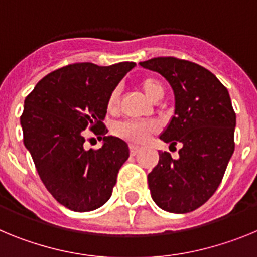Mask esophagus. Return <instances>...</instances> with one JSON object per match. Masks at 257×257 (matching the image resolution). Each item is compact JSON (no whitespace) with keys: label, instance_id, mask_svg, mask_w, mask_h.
<instances>
[{"label":"esophagus","instance_id":"obj_1","mask_svg":"<svg viewBox=\"0 0 257 257\" xmlns=\"http://www.w3.org/2000/svg\"><path fill=\"white\" fill-rule=\"evenodd\" d=\"M140 148L139 147H135V145H130V154L131 156H136V154L139 153Z\"/></svg>","mask_w":257,"mask_h":257}]
</instances>
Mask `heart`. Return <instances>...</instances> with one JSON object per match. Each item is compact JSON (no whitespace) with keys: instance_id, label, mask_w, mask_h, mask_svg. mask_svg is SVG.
Returning <instances> with one entry per match:
<instances>
[{"instance_id":"heart-1","label":"heart","mask_w":257,"mask_h":257,"mask_svg":"<svg viewBox=\"0 0 257 257\" xmlns=\"http://www.w3.org/2000/svg\"><path fill=\"white\" fill-rule=\"evenodd\" d=\"M140 87L152 100H161L165 95V87L156 77H144L140 81ZM118 99H119V88H114L108 97L109 110H113L117 106ZM154 130H156V123L151 121H122L115 123L113 127L115 135L133 144L145 143Z\"/></svg>"}]
</instances>
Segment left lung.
Returning <instances> with one entry per match:
<instances>
[{"mask_svg": "<svg viewBox=\"0 0 257 257\" xmlns=\"http://www.w3.org/2000/svg\"><path fill=\"white\" fill-rule=\"evenodd\" d=\"M140 65L162 74L171 85L175 115L160 139L170 148L180 145L178 160L160 152L158 165L148 175L152 198L169 212H190L216 192L234 152L230 96L215 74L193 61L158 56Z\"/></svg>", "mask_w": 257, "mask_h": 257, "instance_id": "8db88e82", "label": "left lung"}]
</instances>
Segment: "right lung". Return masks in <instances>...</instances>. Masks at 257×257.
Listing matches in <instances>:
<instances>
[{"mask_svg": "<svg viewBox=\"0 0 257 257\" xmlns=\"http://www.w3.org/2000/svg\"><path fill=\"white\" fill-rule=\"evenodd\" d=\"M134 61L100 67L73 63L36 85L20 115L24 145L51 196L76 212L92 211L110 198L117 174L128 158L123 140L105 136L108 97ZM104 144L86 151L85 128Z\"/></svg>", "mask_w": 257, "mask_h": 257, "instance_id": "obj_1", "label": "right lung"}]
</instances>
